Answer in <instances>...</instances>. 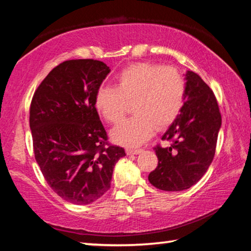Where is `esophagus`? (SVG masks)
<instances>
[{
    "label": "esophagus",
    "instance_id": "obj_1",
    "mask_svg": "<svg viewBox=\"0 0 251 251\" xmlns=\"http://www.w3.org/2000/svg\"><path fill=\"white\" fill-rule=\"evenodd\" d=\"M142 151L141 148H126L127 155H137Z\"/></svg>",
    "mask_w": 251,
    "mask_h": 251
}]
</instances>
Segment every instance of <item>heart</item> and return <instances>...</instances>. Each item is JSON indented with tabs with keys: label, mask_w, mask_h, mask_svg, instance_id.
I'll return each mask as SVG.
<instances>
[{
	"label": "heart",
	"mask_w": 251,
	"mask_h": 251,
	"mask_svg": "<svg viewBox=\"0 0 251 251\" xmlns=\"http://www.w3.org/2000/svg\"><path fill=\"white\" fill-rule=\"evenodd\" d=\"M186 97V80L176 67L158 63H133L116 76V87L97 88L94 104L100 116L116 124L125 115L128 103L135 115L113 130L115 142L127 146L142 144L155 127L171 125L181 112Z\"/></svg>",
	"instance_id": "b5f03b06"
}]
</instances>
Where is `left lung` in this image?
I'll return each mask as SVG.
<instances>
[{"label": "left lung", "instance_id": "8db88e82", "mask_svg": "<svg viewBox=\"0 0 251 251\" xmlns=\"http://www.w3.org/2000/svg\"><path fill=\"white\" fill-rule=\"evenodd\" d=\"M222 126L218 101L201 76L186 73V97L179 115L163 135L169 147H154L158 165L148 180L165 192L188 189L205 175L214 159Z\"/></svg>", "mask_w": 251, "mask_h": 251}]
</instances>
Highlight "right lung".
I'll return each instance as SVG.
<instances>
[{"mask_svg": "<svg viewBox=\"0 0 251 251\" xmlns=\"http://www.w3.org/2000/svg\"><path fill=\"white\" fill-rule=\"evenodd\" d=\"M97 59H69L50 72L29 107L35 159L49 186L64 201L88 205L110 188L123 147L108 143L94 104L109 73Z\"/></svg>", "mask_w": 251, "mask_h": 251, "instance_id": "add662e5", "label": "right lung"}]
</instances>
